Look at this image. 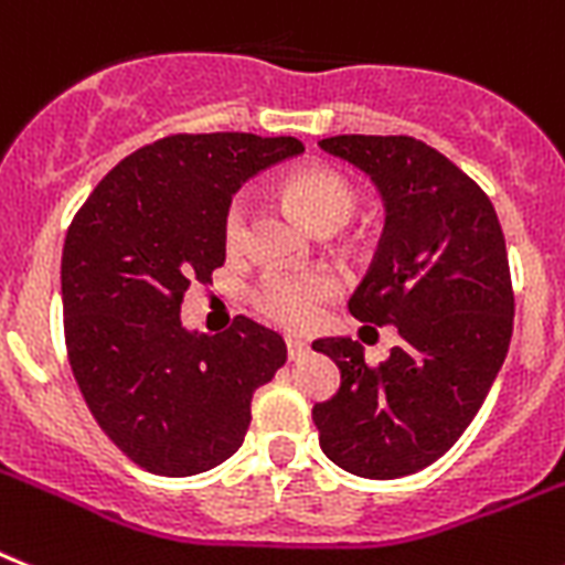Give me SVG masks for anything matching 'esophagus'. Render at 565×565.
<instances>
[{
  "instance_id": "obj_1",
  "label": "esophagus",
  "mask_w": 565,
  "mask_h": 565,
  "mask_svg": "<svg viewBox=\"0 0 565 565\" xmlns=\"http://www.w3.org/2000/svg\"><path fill=\"white\" fill-rule=\"evenodd\" d=\"M310 353V341L298 339V335H287V355H290L292 362L296 359H301V355Z\"/></svg>"
}]
</instances>
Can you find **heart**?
<instances>
[{
	"label": "heart",
	"instance_id": "heart-1",
	"mask_svg": "<svg viewBox=\"0 0 565 565\" xmlns=\"http://www.w3.org/2000/svg\"><path fill=\"white\" fill-rule=\"evenodd\" d=\"M284 192L312 230L344 226L355 212V189L333 169H301L290 174ZM249 232V198L235 194L224 215V244L230 253H241ZM335 296V281L327 273H267L255 287V307L273 324L284 330H310L319 324L324 305Z\"/></svg>",
	"mask_w": 565,
	"mask_h": 565
}]
</instances>
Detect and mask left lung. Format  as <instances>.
Here are the masks:
<instances>
[{"mask_svg":"<svg viewBox=\"0 0 565 565\" xmlns=\"http://www.w3.org/2000/svg\"><path fill=\"white\" fill-rule=\"evenodd\" d=\"M319 146L382 194L385 232L348 307L359 321L393 324L402 341L376 367L348 335L312 341L341 371L312 422L335 466L396 480L457 443L505 362L514 324L505 238L486 192L414 137L339 135Z\"/></svg>","mask_w":565,"mask_h":565,"instance_id":"8db88e82","label":"left lung"}]
</instances>
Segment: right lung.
I'll list each match as a JSON object with an SVG mask.
<instances>
[{
	"instance_id": "right-lung-1",
	"label": "right lung",
	"mask_w": 565,
	"mask_h": 565,
	"mask_svg": "<svg viewBox=\"0 0 565 565\" xmlns=\"http://www.w3.org/2000/svg\"><path fill=\"white\" fill-rule=\"evenodd\" d=\"M296 137L172 135L114 166L71 221L63 316L85 405L131 462L163 477L238 451L253 393L287 362L255 321L186 330L180 301L226 258L224 215L246 180L301 154Z\"/></svg>"
}]
</instances>
